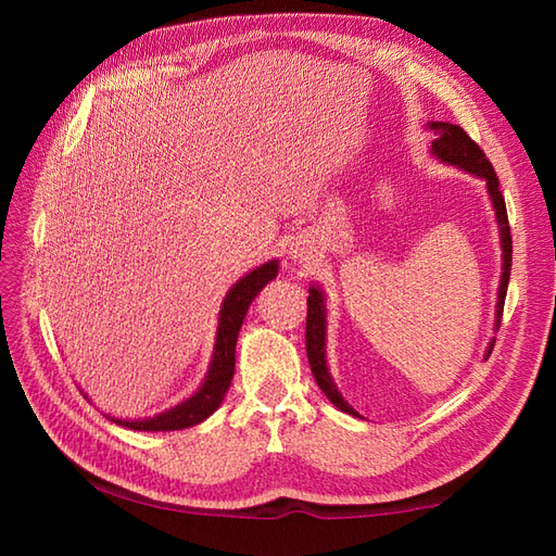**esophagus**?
Here are the masks:
<instances>
[{
    "label": "esophagus",
    "instance_id": "obj_1",
    "mask_svg": "<svg viewBox=\"0 0 556 556\" xmlns=\"http://www.w3.org/2000/svg\"><path fill=\"white\" fill-rule=\"evenodd\" d=\"M289 257L293 260V263H305V255H303V251H299V248H291Z\"/></svg>",
    "mask_w": 556,
    "mask_h": 556
}]
</instances>
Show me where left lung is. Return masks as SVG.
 <instances>
[{
  "mask_svg": "<svg viewBox=\"0 0 556 556\" xmlns=\"http://www.w3.org/2000/svg\"><path fill=\"white\" fill-rule=\"evenodd\" d=\"M428 126H430V131H434V136H437L432 140V155L444 164H452V167H458V169L478 176V179H482L488 186V195H490V203L494 207V217H497L500 245H502V277H500V289H497V311H494V329H497L502 323L506 287H509V275H511V229H509V217H506L504 195L500 191V179H497V174H494L490 160L485 157V152L480 150L476 140H470V136L464 131V128L456 124H446V122H430ZM308 293L311 296H308V320H305V351H308V363H311L315 382L339 410L351 413V416H358V413L349 406V401L341 396V392L337 389L332 375H329V368H327L325 291L317 285H313L308 289ZM492 346H494V339L490 341L485 358L492 353Z\"/></svg>",
  "mask_w": 556,
  "mask_h": 556,
  "instance_id": "8db88e82",
  "label": "left lung"
}]
</instances>
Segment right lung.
I'll return each mask as SVG.
<instances>
[{
    "label": "right lung",
    "mask_w": 556,
    "mask_h": 556,
    "mask_svg": "<svg viewBox=\"0 0 556 556\" xmlns=\"http://www.w3.org/2000/svg\"><path fill=\"white\" fill-rule=\"evenodd\" d=\"M279 271V260H267L265 265L248 271L236 285L229 289L227 296L222 301L219 320H217V337L215 349H212V361L203 384L195 392L184 399L181 404H176L167 410L157 413L152 418H110L116 425L128 430H146V432H169V430H184L193 428V425L203 422L212 413L219 408L224 401V394L233 380V365H236V339H239V329L243 325V317L251 308V303L263 287H267Z\"/></svg>",
    "instance_id": "obj_1"
}]
</instances>
